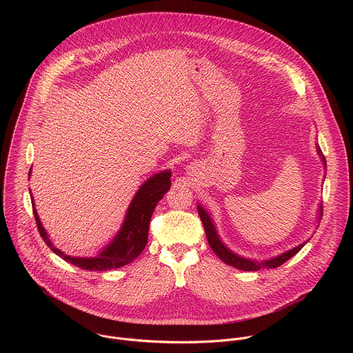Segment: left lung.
Instances as JSON below:
<instances>
[{
    "label": "left lung",
    "instance_id": "left-lung-1",
    "mask_svg": "<svg viewBox=\"0 0 353 353\" xmlns=\"http://www.w3.org/2000/svg\"><path fill=\"white\" fill-rule=\"evenodd\" d=\"M319 154L325 165V158L321 155V150L319 149ZM198 208V215L201 218V222H203L204 225V229H205V234H207V239H208V243L211 245V248L214 250V253L223 261L226 263L230 267H234L237 270H241V271H259V270H264V268H276L279 265H282L283 263H286L289 259H292L296 253H299V251L301 250V247H303L306 243L303 244H299L296 245L294 248L286 251V253L275 257V259H271V260H267V261H256V260H247V259H243L240 256H236L234 253H232V251L229 248H226L223 245V243L221 241V239L218 237V233L215 230V226L212 223V219L210 218L208 212L203 208V207H196ZM323 210V208H321ZM321 215V214H320Z\"/></svg>",
    "mask_w": 353,
    "mask_h": 353
}]
</instances>
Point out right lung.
Returning <instances> with one entry per match:
<instances>
[{"instance_id":"add662e5","label":"right lung","mask_w":353,"mask_h":353,"mask_svg":"<svg viewBox=\"0 0 353 353\" xmlns=\"http://www.w3.org/2000/svg\"><path fill=\"white\" fill-rule=\"evenodd\" d=\"M30 176V172H29ZM170 177L172 173L162 172L150 177L148 181H145L138 192L135 194L132 203L130 204V208L127 211V216L124 219V223L121 226V230L116 236V239L108 245L102 253L97 257L92 259H79V257H71L64 254L61 250L53 245L50 241L44 228L41 226V222L37 216V212L33 207V215L34 221L39 229V233L44 243L52 248L53 253H56L63 260L68 261L70 264L86 270V271H108L120 268L123 265H127L132 263L146 245L148 241V230H149V222L152 218V214L155 211L157 204L163 198V195L170 190ZM33 201V198H32Z\"/></svg>"}]
</instances>
